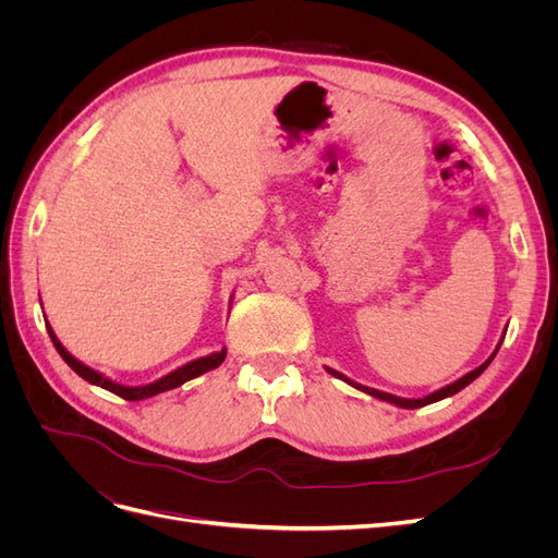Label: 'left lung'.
<instances>
[{"instance_id": "left-lung-1", "label": "left lung", "mask_w": 558, "mask_h": 558, "mask_svg": "<svg viewBox=\"0 0 558 558\" xmlns=\"http://www.w3.org/2000/svg\"><path fill=\"white\" fill-rule=\"evenodd\" d=\"M502 337H505V332H502ZM500 344H502V340L498 342V347L494 349V353L492 356H488L480 367H475L472 369V373H468V375H463L461 379H456V381H451V384H447V386H442V388H437V391H433L430 396H424V398H398V396H391V393H384V391H377V388H369V386H363V384H356L353 379H349V377H344L342 373H337V369H332V367H326L328 373L332 375V377H337V379H342V381H347L349 386H353V388H359V391H363V393H367V396H373V398H379V400H384V402H391V404H396V408H402V410H416V408H426V404H430V402H437V400H445V398H449V396H453V393H459V391H463V388L468 386V384H472L475 381L484 369L492 365V361L496 359V353H498V349H500Z\"/></svg>"}]
</instances>
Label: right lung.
<instances>
[{
  "mask_svg": "<svg viewBox=\"0 0 558 558\" xmlns=\"http://www.w3.org/2000/svg\"><path fill=\"white\" fill-rule=\"evenodd\" d=\"M230 305H232V302H230ZM46 328H48V335H50V342H53V347L58 349L62 361H64L66 365H70L78 377H83L88 384H95V386H99V388H105V391H111V393L121 396V398H125V400H132V402H134V400H144V398H154V396H158V393L170 391V388H177V386H181V384H185V381H191V379H195V377H199V375L209 373V369L218 367V365H221V363L226 361V353H228L226 347H223L221 351L209 353V356L195 359V361H191V363H185V365L172 369L170 375H165V377H160V379H156V381L142 384V386H125V384H118V381L105 377L102 373H97V369L88 367L86 363H81L78 359H74L72 353L62 347V342L58 340V335L53 332V328H50L48 320H46Z\"/></svg>",
  "mask_w": 558,
  "mask_h": 558,
  "instance_id": "obj_1",
  "label": "right lung"
}]
</instances>
